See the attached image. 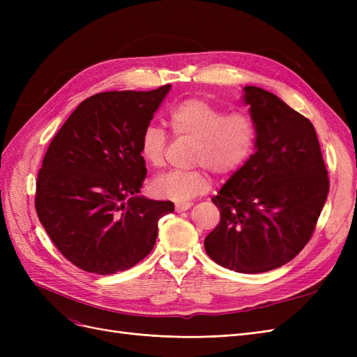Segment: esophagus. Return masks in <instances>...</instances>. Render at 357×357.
Returning a JSON list of instances; mask_svg holds the SVG:
<instances>
[{"instance_id": "esophagus-1", "label": "esophagus", "mask_w": 357, "mask_h": 357, "mask_svg": "<svg viewBox=\"0 0 357 357\" xmlns=\"http://www.w3.org/2000/svg\"><path fill=\"white\" fill-rule=\"evenodd\" d=\"M192 202H189V201H186V202H176V211L177 213H180V211H186V210H189L190 207H192Z\"/></svg>"}]
</instances>
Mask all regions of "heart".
Masks as SVG:
<instances>
[{
	"label": "heart",
	"mask_w": 357,
	"mask_h": 357,
	"mask_svg": "<svg viewBox=\"0 0 357 357\" xmlns=\"http://www.w3.org/2000/svg\"><path fill=\"white\" fill-rule=\"evenodd\" d=\"M168 123L176 137L197 142L193 165L204 167L218 176H228L244 167L252 158L257 142L253 117L243 112L226 113L222 107L201 98H189L172 107ZM167 135L160 128L149 125L139 137V153L150 167L165 164ZM210 188L204 169L174 171L152 181L158 198L186 202Z\"/></svg>",
	"instance_id": "obj_1"
}]
</instances>
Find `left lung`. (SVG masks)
<instances>
[{"instance_id": "8db88e82", "label": "left lung", "mask_w": 357, "mask_h": 357, "mask_svg": "<svg viewBox=\"0 0 357 357\" xmlns=\"http://www.w3.org/2000/svg\"><path fill=\"white\" fill-rule=\"evenodd\" d=\"M243 101L257 128L256 152L211 201L220 223L204 247L215 264L259 274L290 262L314 232L329 178L307 117L256 86Z\"/></svg>"}]
</instances>
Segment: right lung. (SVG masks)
<instances>
[{"label": "right lung", "instance_id": "add662e5", "mask_svg": "<svg viewBox=\"0 0 357 357\" xmlns=\"http://www.w3.org/2000/svg\"><path fill=\"white\" fill-rule=\"evenodd\" d=\"M169 89L92 95L49 144L36 210L62 256L83 271L109 275L143 261L158 220L174 211L171 201L138 195L147 174L139 137Z\"/></svg>", "mask_w": 357, "mask_h": 357}]
</instances>
